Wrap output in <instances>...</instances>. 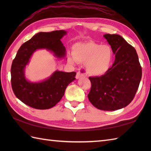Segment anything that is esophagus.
I'll list each match as a JSON object with an SVG mask.
<instances>
[{
  "mask_svg": "<svg viewBox=\"0 0 151 151\" xmlns=\"http://www.w3.org/2000/svg\"><path fill=\"white\" fill-rule=\"evenodd\" d=\"M86 75L85 73H84L83 72H81V71H78L76 73V79H80L82 77H86Z\"/></svg>",
  "mask_w": 151,
  "mask_h": 151,
  "instance_id": "1",
  "label": "esophagus"
}]
</instances>
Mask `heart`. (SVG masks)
<instances>
[{"label":"heart","mask_w":151,"mask_h":151,"mask_svg":"<svg viewBox=\"0 0 151 151\" xmlns=\"http://www.w3.org/2000/svg\"><path fill=\"white\" fill-rule=\"evenodd\" d=\"M114 58V52L108 45H101L94 41L75 44L72 55L67 60L70 63H84V68L89 75L101 76L110 69Z\"/></svg>","instance_id":"heart-1"}]
</instances>
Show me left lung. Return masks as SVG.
Here are the masks:
<instances>
[{"label":"left lung","mask_w":151,"mask_h":151,"mask_svg":"<svg viewBox=\"0 0 151 151\" xmlns=\"http://www.w3.org/2000/svg\"><path fill=\"white\" fill-rule=\"evenodd\" d=\"M111 46L115 61L104 75L89 77L91 88L88 95L99 110L114 111L129 105L135 96L142 70L136 49L117 34H104Z\"/></svg>","instance_id":"obj_1"}]
</instances>
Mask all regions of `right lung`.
<instances>
[{
  "instance_id": "right-lung-1",
  "label": "right lung",
  "mask_w": 151,
  "mask_h": 151,
  "mask_svg": "<svg viewBox=\"0 0 151 151\" xmlns=\"http://www.w3.org/2000/svg\"><path fill=\"white\" fill-rule=\"evenodd\" d=\"M66 34L63 30L39 32L19 48L12 64L11 82L15 95L25 104L38 110L52 108L62 98L67 86L76 79L75 72L60 70L39 82L28 81L24 75L25 67L38 49L49 50L58 58L65 57L66 50L61 39Z\"/></svg>"
}]
</instances>
